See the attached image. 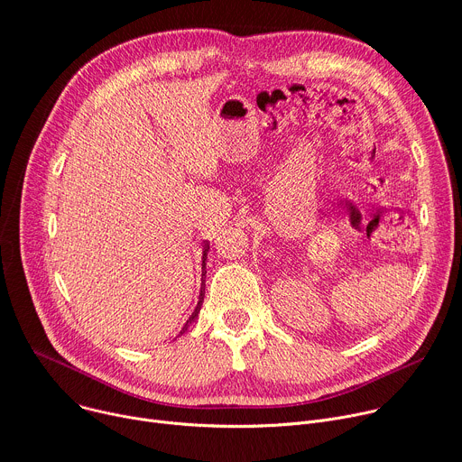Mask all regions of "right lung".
Listing matches in <instances>:
<instances>
[{
  "mask_svg": "<svg viewBox=\"0 0 462 462\" xmlns=\"http://www.w3.org/2000/svg\"><path fill=\"white\" fill-rule=\"evenodd\" d=\"M208 251H209V242L206 240L204 242V249H202V284H200V295H199V304H197V308H195V311L191 313V317L188 319V322L181 326V329H180V333L176 335V338L178 337H181L183 333L188 331V328L197 320V317H199V313H200V310H202V302H204V295H206V260H208Z\"/></svg>",
  "mask_w": 462,
  "mask_h": 462,
  "instance_id": "right-lung-1",
  "label": "right lung"
}]
</instances>
